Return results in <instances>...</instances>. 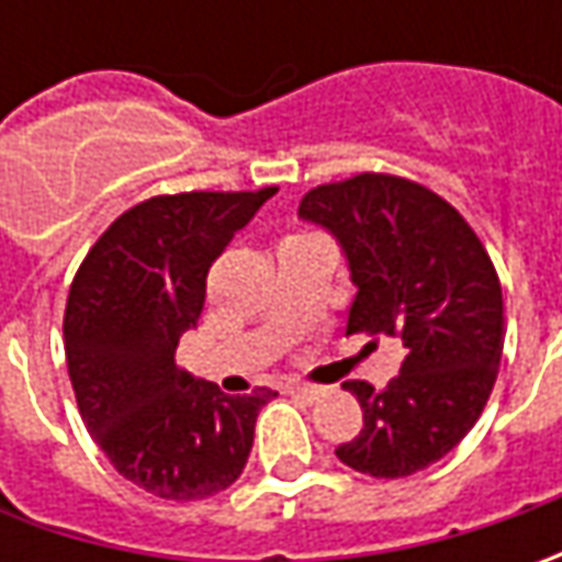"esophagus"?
<instances>
[{"label":"esophagus","instance_id":"34e87169","mask_svg":"<svg viewBox=\"0 0 562 562\" xmlns=\"http://www.w3.org/2000/svg\"><path fill=\"white\" fill-rule=\"evenodd\" d=\"M284 391L291 394V397H303V400H318V397H325V387H313V384H300V381H288L284 384Z\"/></svg>","mask_w":562,"mask_h":562}]
</instances>
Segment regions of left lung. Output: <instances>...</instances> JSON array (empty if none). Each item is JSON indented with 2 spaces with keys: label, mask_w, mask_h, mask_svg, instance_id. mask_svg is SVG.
Segmentation results:
<instances>
[{
  "label": "left lung",
  "mask_w": 562,
  "mask_h": 562,
  "mask_svg": "<svg viewBox=\"0 0 562 562\" xmlns=\"http://www.w3.org/2000/svg\"><path fill=\"white\" fill-rule=\"evenodd\" d=\"M335 237L357 296L347 335H391L406 359L384 391L347 381L362 431L335 453L372 479H403L447 457L485 409L504 353V293L491 256L453 205L394 175H357L300 200Z\"/></svg>",
  "instance_id": "1"
}]
</instances>
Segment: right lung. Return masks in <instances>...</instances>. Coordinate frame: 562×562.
<instances>
[{
	"label": "right lung",
	"mask_w": 562,
	"mask_h": 562,
	"mask_svg": "<svg viewBox=\"0 0 562 562\" xmlns=\"http://www.w3.org/2000/svg\"><path fill=\"white\" fill-rule=\"evenodd\" d=\"M274 190L153 196L115 218L75 274L65 357L80 419L127 482L162 501L234 485L256 416L278 397L269 387L227 397L175 362L212 262Z\"/></svg>",
	"instance_id": "right-lung-1"
}]
</instances>
